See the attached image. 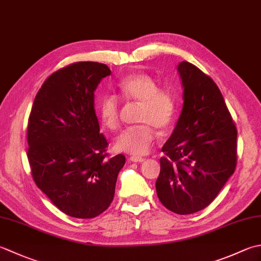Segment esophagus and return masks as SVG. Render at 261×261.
Instances as JSON below:
<instances>
[{
	"label": "esophagus",
	"mask_w": 261,
	"mask_h": 261,
	"mask_svg": "<svg viewBox=\"0 0 261 261\" xmlns=\"http://www.w3.org/2000/svg\"><path fill=\"white\" fill-rule=\"evenodd\" d=\"M130 161H131V162H136V163H141V162L145 161V158L138 157V156H131V157H130Z\"/></svg>",
	"instance_id": "34e87169"
}]
</instances>
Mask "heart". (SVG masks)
<instances>
[{
  "mask_svg": "<svg viewBox=\"0 0 261 261\" xmlns=\"http://www.w3.org/2000/svg\"><path fill=\"white\" fill-rule=\"evenodd\" d=\"M117 96L123 101L139 104L137 121L140 124L122 131L115 139V148L127 154L145 155L155 141V129L165 134L174 124L177 115L176 95L171 88L160 87L158 81L148 73L136 72L120 80ZM118 99L115 95L105 94L97 100V113L109 130L119 129L121 124Z\"/></svg>",
  "mask_w": 261,
  "mask_h": 261,
  "instance_id": "heart-1",
  "label": "heart"
}]
</instances>
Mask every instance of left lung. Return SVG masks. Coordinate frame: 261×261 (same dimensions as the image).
Returning <instances> with one entry per match:
<instances>
[{
	"label": "left lung",
	"instance_id": "1",
	"mask_svg": "<svg viewBox=\"0 0 261 261\" xmlns=\"http://www.w3.org/2000/svg\"><path fill=\"white\" fill-rule=\"evenodd\" d=\"M177 70L185 104L162 148L156 191L168 211L189 215L211 205L236 171L238 130L211 76L187 61Z\"/></svg>",
	"mask_w": 261,
	"mask_h": 261
}]
</instances>
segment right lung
<instances>
[{
    "instance_id": "1",
    "label": "right lung",
    "mask_w": 261,
    "mask_h": 261,
    "mask_svg": "<svg viewBox=\"0 0 261 261\" xmlns=\"http://www.w3.org/2000/svg\"><path fill=\"white\" fill-rule=\"evenodd\" d=\"M111 74L98 62H75L50 74L35 97L27 125V157L40 190L66 215L94 218L114 198L125 157L107 152L94 91Z\"/></svg>"
}]
</instances>
